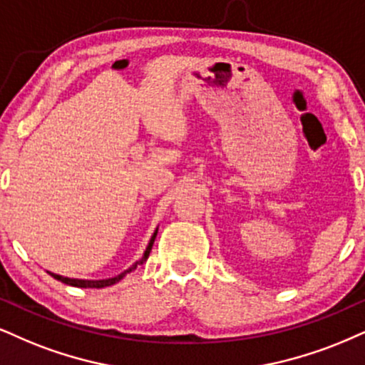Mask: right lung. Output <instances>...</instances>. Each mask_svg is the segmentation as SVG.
<instances>
[{"label": "right lung", "instance_id": "obj_1", "mask_svg": "<svg viewBox=\"0 0 365 365\" xmlns=\"http://www.w3.org/2000/svg\"><path fill=\"white\" fill-rule=\"evenodd\" d=\"M155 235H157V230H155L154 235H152L150 242H148V247H147L145 254H143L142 260H138V262H135V264L132 265V267L127 269V271H125V272H121L120 276H116V277H111V279H103V281H83V279H69V277H62V276H57V274H52V277H56V279H58V281L66 282V284H69V286H76V287H106V286H111V284H115V282H118L120 279L123 277V276H127V274L133 272L135 269H137V265H140V264L145 262L147 257H148V254H150V250H152V245H154Z\"/></svg>", "mask_w": 365, "mask_h": 365}]
</instances>
